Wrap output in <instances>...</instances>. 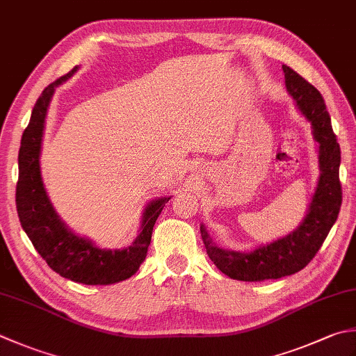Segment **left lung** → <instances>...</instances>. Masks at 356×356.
Masks as SVG:
<instances>
[{"mask_svg":"<svg viewBox=\"0 0 356 356\" xmlns=\"http://www.w3.org/2000/svg\"><path fill=\"white\" fill-rule=\"evenodd\" d=\"M285 88L307 122L318 143L319 179L309 210L293 232L252 252H234L216 245L205 225H200L207 254L232 280L256 282L280 280L302 270L315 257L339 214L343 191L339 184L341 149L333 134L330 115L319 90L289 66H282Z\"/></svg>","mask_w":356,"mask_h":356,"instance_id":"8db88e82","label":"left lung"}]
</instances>
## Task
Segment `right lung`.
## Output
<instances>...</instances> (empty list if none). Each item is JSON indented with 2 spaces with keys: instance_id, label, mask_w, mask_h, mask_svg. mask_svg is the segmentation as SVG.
Here are the masks:
<instances>
[{
  "instance_id": "1",
  "label": "right lung",
  "mask_w": 356,
  "mask_h": 356,
  "mask_svg": "<svg viewBox=\"0 0 356 356\" xmlns=\"http://www.w3.org/2000/svg\"><path fill=\"white\" fill-rule=\"evenodd\" d=\"M76 69L75 66L71 72L51 83L32 109L18 154L17 211L27 238L55 273L86 285H109L137 273L148 253L152 228L171 196L157 197L145 207L140 233L129 247L118 250L99 248L90 239L75 234L60 219L41 177L40 154L52 95Z\"/></svg>"
}]
</instances>
